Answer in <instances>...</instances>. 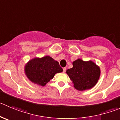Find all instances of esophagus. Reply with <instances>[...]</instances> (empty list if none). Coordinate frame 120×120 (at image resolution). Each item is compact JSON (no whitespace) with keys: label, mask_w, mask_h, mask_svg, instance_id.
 I'll return each instance as SVG.
<instances>
[{"label":"esophagus","mask_w":120,"mask_h":120,"mask_svg":"<svg viewBox=\"0 0 120 120\" xmlns=\"http://www.w3.org/2000/svg\"><path fill=\"white\" fill-rule=\"evenodd\" d=\"M63 72H64V73H65L66 70V68H64L63 69Z\"/></svg>","instance_id":"34e87169"}]
</instances>
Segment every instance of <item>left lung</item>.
I'll return each instance as SVG.
<instances>
[{"label": "left lung", "mask_w": 120, "mask_h": 120, "mask_svg": "<svg viewBox=\"0 0 120 120\" xmlns=\"http://www.w3.org/2000/svg\"><path fill=\"white\" fill-rule=\"evenodd\" d=\"M73 68L66 71L76 90H88L96 85L101 75L99 66L92 60L78 59L73 62Z\"/></svg>", "instance_id": "8db88e82"}]
</instances>
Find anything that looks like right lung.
<instances>
[{"label": "right lung", "mask_w": 120, "mask_h": 120, "mask_svg": "<svg viewBox=\"0 0 120 120\" xmlns=\"http://www.w3.org/2000/svg\"><path fill=\"white\" fill-rule=\"evenodd\" d=\"M25 75L35 84L44 86L57 73L63 71L57 61L49 56L42 57H34L25 64Z\"/></svg>", "instance_id": "right-lung-1"}]
</instances>
